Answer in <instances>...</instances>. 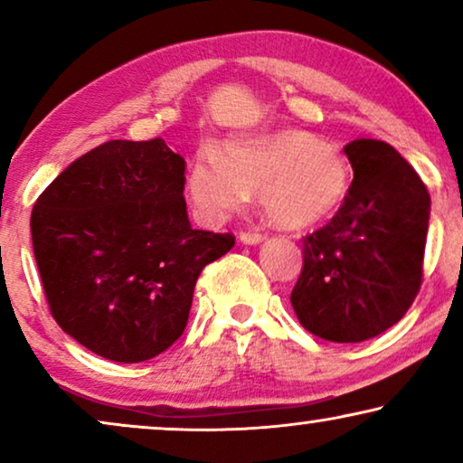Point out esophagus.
Masks as SVG:
<instances>
[{
  "instance_id": "34e87169",
  "label": "esophagus",
  "mask_w": 463,
  "mask_h": 463,
  "mask_svg": "<svg viewBox=\"0 0 463 463\" xmlns=\"http://www.w3.org/2000/svg\"><path fill=\"white\" fill-rule=\"evenodd\" d=\"M263 233H259V232H240V242H244V244H259V242H263Z\"/></svg>"
}]
</instances>
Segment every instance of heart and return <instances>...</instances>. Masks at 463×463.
I'll return each mask as SVG.
<instances>
[{"label":"heart","mask_w":463,"mask_h":463,"mask_svg":"<svg viewBox=\"0 0 463 463\" xmlns=\"http://www.w3.org/2000/svg\"><path fill=\"white\" fill-rule=\"evenodd\" d=\"M352 187L350 162L337 145L306 130L230 138L204 147L187 173V198L206 223H221L257 189L269 221L288 230L322 223L344 206Z\"/></svg>","instance_id":"b5f03b06"}]
</instances>
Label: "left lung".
Instances as JSON below:
<instances>
[{
	"label": "left lung",
	"instance_id": "left-lung-1",
	"mask_svg": "<svg viewBox=\"0 0 463 463\" xmlns=\"http://www.w3.org/2000/svg\"><path fill=\"white\" fill-rule=\"evenodd\" d=\"M350 194L337 214L303 238V269L290 303L316 337L358 344L407 314L421 287L430 194L383 141L347 143Z\"/></svg>",
	"mask_w": 463,
	"mask_h": 463
}]
</instances>
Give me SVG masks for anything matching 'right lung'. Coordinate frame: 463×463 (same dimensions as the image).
<instances>
[{
    "mask_svg": "<svg viewBox=\"0 0 463 463\" xmlns=\"http://www.w3.org/2000/svg\"><path fill=\"white\" fill-rule=\"evenodd\" d=\"M185 160L162 138L109 141L69 164L31 213L50 312L116 363H143L185 331L194 288L232 233L194 230Z\"/></svg>",
    "mask_w": 463,
    "mask_h": 463,
    "instance_id": "obj_1",
    "label": "right lung"
}]
</instances>
